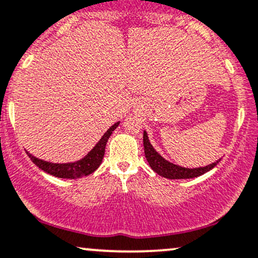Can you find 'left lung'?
<instances>
[{"mask_svg":"<svg viewBox=\"0 0 258 258\" xmlns=\"http://www.w3.org/2000/svg\"><path fill=\"white\" fill-rule=\"evenodd\" d=\"M143 142H144V152L146 161L150 164V167L155 172H157L158 175L163 176L165 178H170V180H181V178H194L198 177V176L204 175L205 172L210 171L211 169H213L216 165L219 163V161L212 163L210 165H206V167L201 168H183L180 167V165H176L174 163L168 162L167 159L162 157L159 153L153 149V146L150 143L148 133L144 131V135H143Z\"/></svg>","mask_w":258,"mask_h":258,"instance_id":"1","label":"left lung"}]
</instances>
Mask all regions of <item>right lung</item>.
Returning a JSON list of instances; mask_svg holds the SVG:
<instances>
[{
    "instance_id": "add662e5",
    "label": "right lung",
    "mask_w": 258,
    "mask_h": 258,
    "mask_svg": "<svg viewBox=\"0 0 258 258\" xmlns=\"http://www.w3.org/2000/svg\"><path fill=\"white\" fill-rule=\"evenodd\" d=\"M120 122H115L113 126H110L105 135L102 136V138L99 140V143L87 153V156H84L80 161L73 162V163H51L42 161L34 157L33 155L27 152L28 157L31 158V161L37 165L38 168H40L41 170H44L47 174L52 176H56L59 178H80L83 176H88L93 174L97 168L100 167L101 162H102L103 156H105V149L106 144L108 142L110 135H112L114 130L119 126Z\"/></svg>"
}]
</instances>
